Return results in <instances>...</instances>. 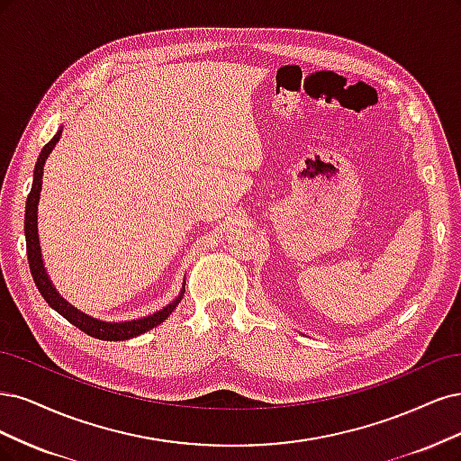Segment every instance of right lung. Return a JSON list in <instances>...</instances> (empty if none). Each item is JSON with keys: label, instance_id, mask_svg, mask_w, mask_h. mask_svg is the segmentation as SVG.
<instances>
[{"label": "right lung", "instance_id": "obj_1", "mask_svg": "<svg viewBox=\"0 0 461 461\" xmlns=\"http://www.w3.org/2000/svg\"><path fill=\"white\" fill-rule=\"evenodd\" d=\"M63 136V126L57 130L55 136L51 138L50 143H46L43 147L36 167H34V180H32V189L28 193L26 199V211H24V237H26V255H28V264H31V272L34 277V284L38 287V291L41 293L46 303L61 314L65 320H68L72 325L84 333H87L90 337L101 339V340H128L131 337H138L145 331H149L157 325H160L165 321L172 312L176 310V306L180 304V301L184 299L185 293V279L182 284V291L177 293L176 299L167 304L165 308H160L149 316H143L138 320H128V321H103L97 320L86 312L74 308L67 299H63L59 291L55 289L53 281L48 276L46 264H43V257H41V247H40V235H38V203H40V193H41V184H43V167H46V160L51 155V151L55 149V145L59 143Z\"/></svg>", "mask_w": 461, "mask_h": 461}]
</instances>
